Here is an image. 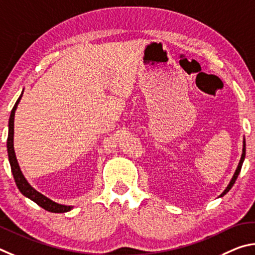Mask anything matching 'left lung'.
I'll list each match as a JSON object with an SVG mask.
<instances>
[{
  "label": "left lung",
  "mask_w": 255,
  "mask_h": 255,
  "mask_svg": "<svg viewBox=\"0 0 255 255\" xmlns=\"http://www.w3.org/2000/svg\"><path fill=\"white\" fill-rule=\"evenodd\" d=\"M244 158H245V140L243 141V153H242V157H241V160H240V162H239V166H238V169H236V171H235V173H234V176H233V178H232V180H231V182L229 184V186L226 187V189L223 191V193L221 194V197H223V196H224L225 194H227L230 191V189L232 188V187H233V185L235 184V181H236V179H238V177H239V173H240V171H241V168H242V164H243V161H244Z\"/></svg>",
  "instance_id": "obj_1"
}]
</instances>
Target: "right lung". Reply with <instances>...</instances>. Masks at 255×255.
I'll return each instance as SVG.
<instances>
[{
  "label": "right lung",
  "mask_w": 255,
  "mask_h": 255,
  "mask_svg": "<svg viewBox=\"0 0 255 255\" xmlns=\"http://www.w3.org/2000/svg\"><path fill=\"white\" fill-rule=\"evenodd\" d=\"M22 96V94H21ZM21 96L17 98L16 103L13 106V109L11 111V115H10V120H8V135H7V141H6V148H7V154H8V161H10V166H11V171L13 178H14V181L17 186V188L22 193V195H24L25 197L30 198L31 200L39 205L40 207H42L43 209H46L48 212L51 213H66L69 212L71 206H65V205H60L57 204L55 202H52L47 197H44L43 195L38 193L37 190L33 189L31 187L28 181L25 180L24 176L22 175V172L20 170L19 163H17V160L14 153V148H13V133H14V113L16 110V106L19 104V102L21 100Z\"/></svg>",
  "instance_id": "1"
}]
</instances>
